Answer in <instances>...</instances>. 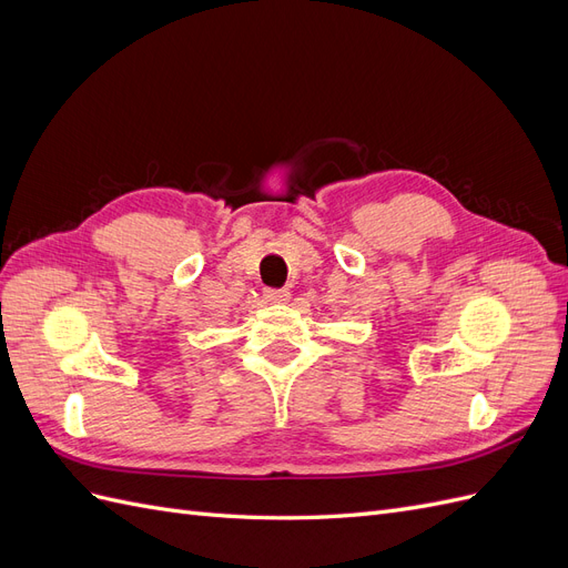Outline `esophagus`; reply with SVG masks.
<instances>
[{
  "label": "esophagus",
  "instance_id": "34e87169",
  "mask_svg": "<svg viewBox=\"0 0 568 568\" xmlns=\"http://www.w3.org/2000/svg\"><path fill=\"white\" fill-rule=\"evenodd\" d=\"M263 296L267 303H286L288 301V288H265Z\"/></svg>",
  "mask_w": 568,
  "mask_h": 568
}]
</instances>
